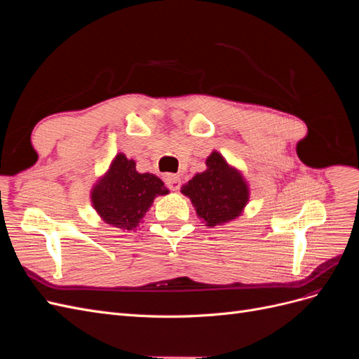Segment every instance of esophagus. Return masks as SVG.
Segmentation results:
<instances>
[{
  "label": "esophagus",
  "instance_id": "1",
  "mask_svg": "<svg viewBox=\"0 0 359 359\" xmlns=\"http://www.w3.org/2000/svg\"><path fill=\"white\" fill-rule=\"evenodd\" d=\"M165 181H166V186H168L170 190H173V191L180 190V186H181V178H180V175H173V173H169V175H166Z\"/></svg>",
  "mask_w": 359,
  "mask_h": 359
}]
</instances>
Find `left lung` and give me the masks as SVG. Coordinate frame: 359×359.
<instances>
[{
  "mask_svg": "<svg viewBox=\"0 0 359 359\" xmlns=\"http://www.w3.org/2000/svg\"><path fill=\"white\" fill-rule=\"evenodd\" d=\"M181 191L190 198L199 219L211 227L236 219L248 202V187L241 173L217 151L206 158V170L196 173Z\"/></svg>",
  "mask_w": 359,
  "mask_h": 359,
  "instance_id": "left-lung-1",
  "label": "left lung"
}]
</instances>
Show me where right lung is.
Segmentation results:
<instances>
[{"label": "right lung", "instance_id": "obj_1", "mask_svg": "<svg viewBox=\"0 0 359 359\" xmlns=\"http://www.w3.org/2000/svg\"><path fill=\"white\" fill-rule=\"evenodd\" d=\"M169 190L153 173H139L135 160L118 154L106 175L95 184L91 202L102 219L119 229L132 231L160 194Z\"/></svg>", "mask_w": 359, "mask_h": 359}]
</instances>
